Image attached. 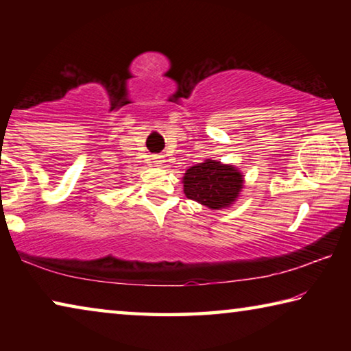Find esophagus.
I'll list each match as a JSON object with an SVG mask.
<instances>
[{"instance_id": "1", "label": "esophagus", "mask_w": 351, "mask_h": 351, "mask_svg": "<svg viewBox=\"0 0 351 351\" xmlns=\"http://www.w3.org/2000/svg\"><path fill=\"white\" fill-rule=\"evenodd\" d=\"M153 162H154V165H161L164 162V159H162V156H153Z\"/></svg>"}]
</instances>
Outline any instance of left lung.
Here are the masks:
<instances>
[{"label":"left lung","instance_id":"1","mask_svg":"<svg viewBox=\"0 0 351 351\" xmlns=\"http://www.w3.org/2000/svg\"><path fill=\"white\" fill-rule=\"evenodd\" d=\"M184 193L209 209H224L239 197L243 175L232 165H223L212 159L190 167L184 176Z\"/></svg>","mask_w":351,"mask_h":351}]
</instances>
